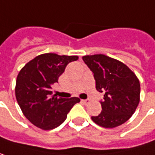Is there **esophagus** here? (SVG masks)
Instances as JSON below:
<instances>
[{"label":"esophagus","instance_id":"esophagus-1","mask_svg":"<svg viewBox=\"0 0 155 155\" xmlns=\"http://www.w3.org/2000/svg\"><path fill=\"white\" fill-rule=\"evenodd\" d=\"M81 102H82L83 104H88V103H90V99H82Z\"/></svg>","mask_w":155,"mask_h":155}]
</instances>
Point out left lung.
<instances>
[{
    "instance_id": "obj_1",
    "label": "left lung",
    "mask_w": 155,
    "mask_h": 155,
    "mask_svg": "<svg viewBox=\"0 0 155 155\" xmlns=\"http://www.w3.org/2000/svg\"><path fill=\"white\" fill-rule=\"evenodd\" d=\"M93 73L96 89L104 92L100 101L102 112L92 120L104 128H114L130 119L139 103L140 83L133 72L123 63L98 54L82 57Z\"/></svg>"
}]
</instances>
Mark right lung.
I'll return each instance as SVG.
<instances>
[{
	"mask_svg": "<svg viewBox=\"0 0 155 155\" xmlns=\"http://www.w3.org/2000/svg\"><path fill=\"white\" fill-rule=\"evenodd\" d=\"M77 56L46 53L35 58L19 72L16 82V97L24 115L36 127L52 130L62 124L80 98L51 97V87L58 81L70 62Z\"/></svg>",
	"mask_w": 155,
	"mask_h": 155,
	"instance_id": "right-lung-1",
	"label": "right lung"
}]
</instances>
